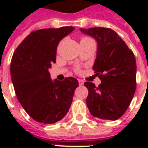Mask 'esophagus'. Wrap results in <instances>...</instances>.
<instances>
[{"instance_id": "34e87169", "label": "esophagus", "mask_w": 148, "mask_h": 148, "mask_svg": "<svg viewBox=\"0 0 148 148\" xmlns=\"http://www.w3.org/2000/svg\"><path fill=\"white\" fill-rule=\"evenodd\" d=\"M78 82H79V85H80V86H82L84 84V81L82 80V79H78Z\"/></svg>"}]
</instances>
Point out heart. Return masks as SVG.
<instances>
[{"label": "heart", "instance_id": "heart-1", "mask_svg": "<svg viewBox=\"0 0 148 148\" xmlns=\"http://www.w3.org/2000/svg\"><path fill=\"white\" fill-rule=\"evenodd\" d=\"M86 39V38H85V39Z\"/></svg>", "mask_w": 148, "mask_h": 148}]
</instances>
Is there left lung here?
Here are the masks:
<instances>
[{
	"label": "left lung",
	"mask_w": 148,
	"mask_h": 148,
	"mask_svg": "<svg viewBox=\"0 0 148 148\" xmlns=\"http://www.w3.org/2000/svg\"><path fill=\"white\" fill-rule=\"evenodd\" d=\"M97 43L93 70L101 83L96 87L86 82L89 91L86 105L90 114L102 120L116 121L127 110L136 85V63L133 52L110 28H80Z\"/></svg>",
	"instance_id": "left-lung-1"
}]
</instances>
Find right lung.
Masks as SVG:
<instances>
[{"label": "right lung", "instance_id": "obj_1", "mask_svg": "<svg viewBox=\"0 0 148 148\" xmlns=\"http://www.w3.org/2000/svg\"><path fill=\"white\" fill-rule=\"evenodd\" d=\"M74 27L31 32L14 51L10 72L18 101L33 120L55 124L66 115L78 82L73 77L52 81L49 69L56 62L58 42Z\"/></svg>", "mask_w": 148, "mask_h": 148}]
</instances>
